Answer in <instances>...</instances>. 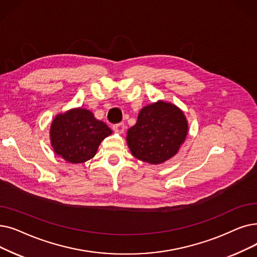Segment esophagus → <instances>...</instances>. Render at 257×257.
Masks as SVG:
<instances>
[{
  "instance_id": "esophagus-1",
  "label": "esophagus",
  "mask_w": 257,
  "mask_h": 257,
  "mask_svg": "<svg viewBox=\"0 0 257 257\" xmlns=\"http://www.w3.org/2000/svg\"><path fill=\"white\" fill-rule=\"evenodd\" d=\"M113 131L115 133H118V135H121V133H124L125 131V126L122 122H119V124H116L113 126Z\"/></svg>"
}]
</instances>
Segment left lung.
<instances>
[{
    "label": "left lung",
    "instance_id": "left-lung-1",
    "mask_svg": "<svg viewBox=\"0 0 257 257\" xmlns=\"http://www.w3.org/2000/svg\"><path fill=\"white\" fill-rule=\"evenodd\" d=\"M188 133V121L177 106L159 101L141 109L138 121L127 132L132 155L152 165L174 156Z\"/></svg>",
    "mask_w": 257,
    "mask_h": 257
}]
</instances>
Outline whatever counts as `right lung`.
<instances>
[{
  "instance_id": "right-lung-1",
  "label": "right lung",
  "mask_w": 257,
  "mask_h": 257,
  "mask_svg": "<svg viewBox=\"0 0 257 257\" xmlns=\"http://www.w3.org/2000/svg\"><path fill=\"white\" fill-rule=\"evenodd\" d=\"M112 131L91 111L74 108L55 116L50 126L51 146L61 158L72 164L92 159L99 144Z\"/></svg>"
}]
</instances>
